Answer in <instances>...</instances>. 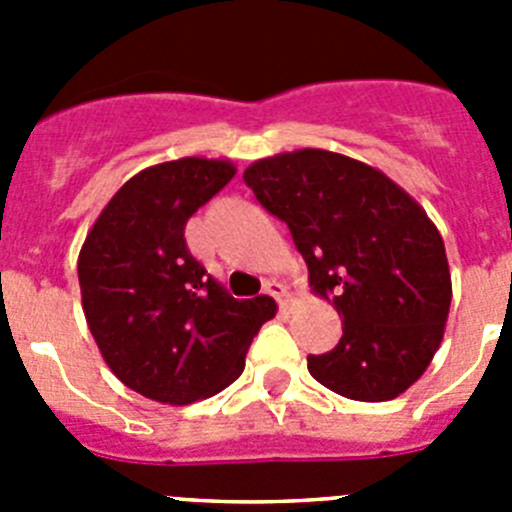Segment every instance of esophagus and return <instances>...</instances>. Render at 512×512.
<instances>
[{
	"mask_svg": "<svg viewBox=\"0 0 512 512\" xmlns=\"http://www.w3.org/2000/svg\"><path fill=\"white\" fill-rule=\"evenodd\" d=\"M264 292L269 297H274V300L279 302V307L289 305V292H287V287H284L282 282H274V279H271V282L264 284Z\"/></svg>",
	"mask_w": 512,
	"mask_h": 512,
	"instance_id": "esophagus-1",
	"label": "esophagus"
}]
</instances>
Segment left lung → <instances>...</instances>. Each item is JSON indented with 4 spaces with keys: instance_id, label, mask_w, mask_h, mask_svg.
I'll return each instance as SVG.
<instances>
[{
    "instance_id": "left-lung-1",
    "label": "left lung",
    "mask_w": 512,
    "mask_h": 512,
    "mask_svg": "<svg viewBox=\"0 0 512 512\" xmlns=\"http://www.w3.org/2000/svg\"><path fill=\"white\" fill-rule=\"evenodd\" d=\"M243 182L287 223L312 292L341 315L336 348L307 356L312 377L348 400L402 395L433 361L451 307L431 217L387 174L323 148L253 161Z\"/></svg>"
}]
</instances>
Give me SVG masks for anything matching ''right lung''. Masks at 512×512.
Returning <instances> with one entry per match:
<instances>
[{
    "label": "right lung",
    "instance_id": "right-lung-1",
    "mask_svg": "<svg viewBox=\"0 0 512 512\" xmlns=\"http://www.w3.org/2000/svg\"><path fill=\"white\" fill-rule=\"evenodd\" d=\"M233 176L225 158L148 166L117 189L81 246V307L99 354L148 400L189 405L225 390L277 315L266 295L233 300L184 241L189 217Z\"/></svg>",
    "mask_w": 512,
    "mask_h": 512
}]
</instances>
